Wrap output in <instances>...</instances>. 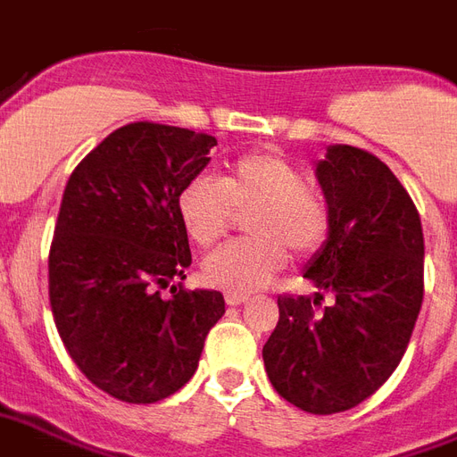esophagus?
<instances>
[{
    "label": "esophagus",
    "mask_w": 457,
    "mask_h": 457,
    "mask_svg": "<svg viewBox=\"0 0 457 457\" xmlns=\"http://www.w3.org/2000/svg\"><path fill=\"white\" fill-rule=\"evenodd\" d=\"M245 302H248V295H233V292H228V295H226V304L228 306L245 304Z\"/></svg>",
    "instance_id": "obj_1"
}]
</instances>
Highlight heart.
Here are the masks:
<instances>
[{"label":"heart","instance_id":"b5f03b06","mask_svg":"<svg viewBox=\"0 0 457 457\" xmlns=\"http://www.w3.org/2000/svg\"><path fill=\"white\" fill-rule=\"evenodd\" d=\"M251 238L231 241L202 265L206 285L248 295L285 268L289 253L312 255L331 233L326 196L306 185L304 172L275 153L243 155L221 178L196 175L178 196V214L196 245L209 248L245 214Z\"/></svg>","mask_w":457,"mask_h":457}]
</instances>
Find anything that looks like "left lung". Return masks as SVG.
I'll return each instance as SVG.
<instances>
[{"label": "left lung", "mask_w": 457, "mask_h": 457, "mask_svg": "<svg viewBox=\"0 0 457 457\" xmlns=\"http://www.w3.org/2000/svg\"><path fill=\"white\" fill-rule=\"evenodd\" d=\"M316 178L331 209L328 241L304 272L319 292L279 295L262 361L289 404L338 414L372 397L404 355L424 302V231L404 185L372 153L331 145Z\"/></svg>", "instance_id": "obj_1"}]
</instances>
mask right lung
Here are the masks:
<instances>
[{"mask_svg":"<svg viewBox=\"0 0 457 457\" xmlns=\"http://www.w3.org/2000/svg\"><path fill=\"white\" fill-rule=\"evenodd\" d=\"M214 145L209 133L126 123L62 192L48 253L53 319L79 372L129 404L185 387L226 312L221 292L182 287L192 253L178 196Z\"/></svg>","mask_w":457,"mask_h":457,"instance_id":"1","label":"right lung"}]
</instances>
